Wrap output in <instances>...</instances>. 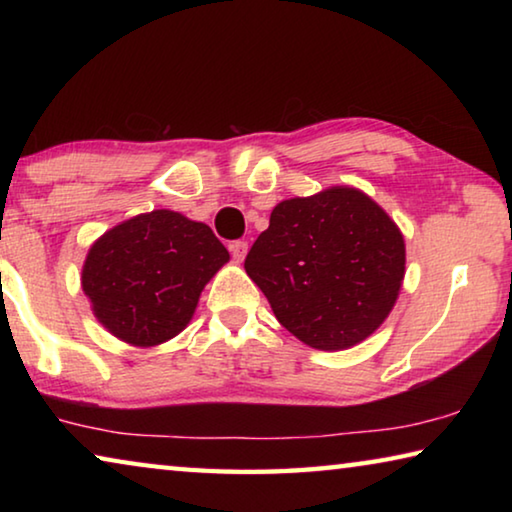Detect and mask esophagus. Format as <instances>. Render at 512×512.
<instances>
[{
	"mask_svg": "<svg viewBox=\"0 0 512 512\" xmlns=\"http://www.w3.org/2000/svg\"><path fill=\"white\" fill-rule=\"evenodd\" d=\"M230 253H232V259H235L237 264H241L248 255V244H246V241H232Z\"/></svg>",
	"mask_w": 512,
	"mask_h": 512,
	"instance_id": "obj_1",
	"label": "esophagus"
}]
</instances>
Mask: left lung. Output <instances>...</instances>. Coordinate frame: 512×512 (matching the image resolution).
I'll return each instance as SVG.
<instances>
[{
    "label": "left lung",
    "instance_id": "8db88e82",
    "mask_svg": "<svg viewBox=\"0 0 512 512\" xmlns=\"http://www.w3.org/2000/svg\"><path fill=\"white\" fill-rule=\"evenodd\" d=\"M406 248L395 221L368 194L329 187L273 207L246 273L282 327L316 350L361 343L395 307Z\"/></svg>",
    "mask_w": 512,
    "mask_h": 512
}]
</instances>
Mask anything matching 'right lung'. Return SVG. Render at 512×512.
Returning a JSON list of instances; mask_svg holds the SVG:
<instances>
[{
  "mask_svg": "<svg viewBox=\"0 0 512 512\" xmlns=\"http://www.w3.org/2000/svg\"><path fill=\"white\" fill-rule=\"evenodd\" d=\"M228 259L210 225L153 210L94 241L81 284L94 316L112 336L153 348L183 332L205 284Z\"/></svg>",
  "mask_w": 512,
  "mask_h": 512,
  "instance_id": "obj_1",
  "label": "right lung"
}]
</instances>
